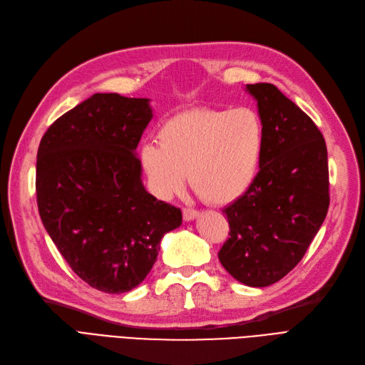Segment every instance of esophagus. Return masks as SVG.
Instances as JSON below:
<instances>
[{"mask_svg":"<svg viewBox=\"0 0 365 365\" xmlns=\"http://www.w3.org/2000/svg\"><path fill=\"white\" fill-rule=\"evenodd\" d=\"M199 216V211L193 210V208H184L182 210V217L185 222H190L193 219H196Z\"/></svg>","mask_w":365,"mask_h":365,"instance_id":"1","label":"esophagus"}]
</instances>
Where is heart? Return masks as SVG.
<instances>
[{"mask_svg": "<svg viewBox=\"0 0 365 365\" xmlns=\"http://www.w3.org/2000/svg\"><path fill=\"white\" fill-rule=\"evenodd\" d=\"M264 146L266 127L254 108H197L163 123L158 145L142 146L140 161L158 197L180 193L188 173L200 199L226 205L255 182Z\"/></svg>", "mask_w": 365, "mask_h": 365, "instance_id": "obj_1", "label": "heart"}]
</instances>
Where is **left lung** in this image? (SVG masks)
Returning <instances> with one entry per match:
<instances>
[{"instance_id": "left-lung-1", "label": "left lung", "mask_w": 365, "mask_h": 365, "mask_svg": "<svg viewBox=\"0 0 365 365\" xmlns=\"http://www.w3.org/2000/svg\"><path fill=\"white\" fill-rule=\"evenodd\" d=\"M266 127L252 187L226 207L230 238L219 259L249 287L282 279L304 258L329 208L328 150L311 118L270 83L246 84Z\"/></svg>"}]
</instances>
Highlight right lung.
Wrapping results in <instances>:
<instances>
[{"label": "right lung", "instance_id": "obj_1", "mask_svg": "<svg viewBox=\"0 0 365 365\" xmlns=\"http://www.w3.org/2000/svg\"><path fill=\"white\" fill-rule=\"evenodd\" d=\"M153 119L146 98L95 93L43 134L36 195L46 232L80 278L120 294L153 269L181 210L157 200L142 182L135 155Z\"/></svg>", "mask_w": 365, "mask_h": 365}]
</instances>
